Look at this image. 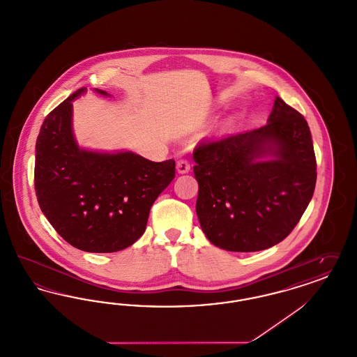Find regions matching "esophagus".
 <instances>
[{"label":"esophagus","instance_id":"1","mask_svg":"<svg viewBox=\"0 0 357 357\" xmlns=\"http://www.w3.org/2000/svg\"><path fill=\"white\" fill-rule=\"evenodd\" d=\"M176 171L179 174H186V172L190 171V163L187 162L186 159H179L176 162Z\"/></svg>","mask_w":357,"mask_h":357}]
</instances>
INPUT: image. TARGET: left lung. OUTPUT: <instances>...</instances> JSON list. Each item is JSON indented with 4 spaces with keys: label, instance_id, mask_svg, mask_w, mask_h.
<instances>
[{
    "label": "left lung",
    "instance_id": "obj_1",
    "mask_svg": "<svg viewBox=\"0 0 357 357\" xmlns=\"http://www.w3.org/2000/svg\"><path fill=\"white\" fill-rule=\"evenodd\" d=\"M197 215L207 239L229 252H259L288 237L316 186L304 116L275 98L257 130L199 143L192 153Z\"/></svg>",
    "mask_w": 357,
    "mask_h": 357
}]
</instances>
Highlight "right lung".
Returning a JSON list of instances; mask_svg holds the SVG:
<instances>
[{
	"label": "right lung",
	"instance_id": "add662e5",
	"mask_svg": "<svg viewBox=\"0 0 357 357\" xmlns=\"http://www.w3.org/2000/svg\"><path fill=\"white\" fill-rule=\"evenodd\" d=\"M84 92H73L44 120L36 142L34 190L41 211L69 245L114 253L144 233L151 206L175 176V160L80 149L72 131V102Z\"/></svg>",
	"mask_w": 357,
	"mask_h": 357
}]
</instances>
